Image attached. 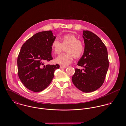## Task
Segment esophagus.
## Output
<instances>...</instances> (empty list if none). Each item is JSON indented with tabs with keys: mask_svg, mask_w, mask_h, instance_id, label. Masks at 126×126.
I'll return each instance as SVG.
<instances>
[{
	"mask_svg": "<svg viewBox=\"0 0 126 126\" xmlns=\"http://www.w3.org/2000/svg\"><path fill=\"white\" fill-rule=\"evenodd\" d=\"M66 67H67L66 66H62V65L60 66V68H61V69H65V68H66Z\"/></svg>",
	"mask_w": 126,
	"mask_h": 126,
	"instance_id": "esophagus-1",
	"label": "esophagus"
}]
</instances>
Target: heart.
Masks as SVG:
<instances>
[{
    "mask_svg": "<svg viewBox=\"0 0 126 126\" xmlns=\"http://www.w3.org/2000/svg\"><path fill=\"white\" fill-rule=\"evenodd\" d=\"M61 43L55 39L51 44V49L55 54H58L62 51L63 47H67L66 54H61L55 59L56 63L62 66H66L70 64L74 57L78 58L84 52L85 45L83 42L72 33L65 34L61 37Z\"/></svg>",
    "mask_w": 126,
    "mask_h": 126,
    "instance_id": "obj_1",
    "label": "heart"
}]
</instances>
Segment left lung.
<instances>
[{"label":"left lung","mask_w":126,"mask_h":126,"mask_svg":"<svg viewBox=\"0 0 126 126\" xmlns=\"http://www.w3.org/2000/svg\"><path fill=\"white\" fill-rule=\"evenodd\" d=\"M84 52L78 65L82 70L76 68L72 78L74 85L85 93L97 90L103 84L109 68L108 51L101 40L88 31H83Z\"/></svg>","instance_id":"1"}]
</instances>
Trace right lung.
Masks as SVG:
<instances>
[{
	"mask_svg": "<svg viewBox=\"0 0 126 126\" xmlns=\"http://www.w3.org/2000/svg\"><path fill=\"white\" fill-rule=\"evenodd\" d=\"M56 39L52 31L38 32L22 46L17 59L19 78L29 90L39 92L51 82L60 65H45L53 58L51 44Z\"/></svg>",
	"mask_w": 126,
	"mask_h": 126,
	"instance_id": "obj_1",
	"label": "right lung"
}]
</instances>
